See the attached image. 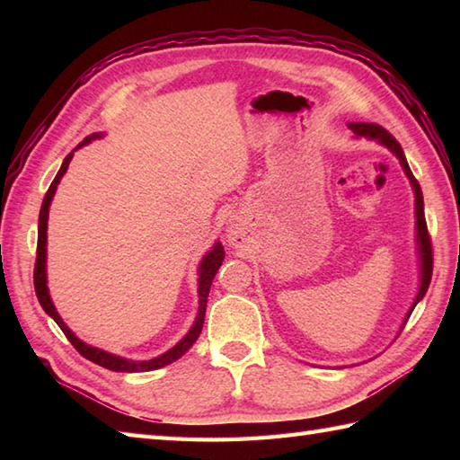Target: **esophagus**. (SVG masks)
<instances>
[{"mask_svg":"<svg viewBox=\"0 0 460 460\" xmlns=\"http://www.w3.org/2000/svg\"><path fill=\"white\" fill-rule=\"evenodd\" d=\"M229 241H231V245H239V243H241V231L239 229H231L229 231Z\"/></svg>","mask_w":460,"mask_h":460,"instance_id":"34e87169","label":"esophagus"}]
</instances>
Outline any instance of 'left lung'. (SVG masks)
Returning <instances> with one entry per match:
<instances>
[{"label":"left lung","instance_id":"8db88e82","mask_svg":"<svg viewBox=\"0 0 460 460\" xmlns=\"http://www.w3.org/2000/svg\"><path fill=\"white\" fill-rule=\"evenodd\" d=\"M348 128L354 132L356 140L366 138V140H374L381 146H385V148L399 160V164H402L407 180L413 188V195H415V241H417V257H419V290H417V296L413 300L411 308L407 310L402 328H399V332H402L407 318L411 316L413 308L423 300L425 292L429 288V282H431V275H433V251H431V239H429L427 223H425L423 191H421V185H419V181L413 178L411 170H409V164L405 160V154L402 150V146H399V142L385 128H381V126H377V124H367V122H349ZM399 332H397V334H399Z\"/></svg>","mask_w":460,"mask_h":460}]
</instances>
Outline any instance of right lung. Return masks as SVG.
Here are the masks:
<instances>
[{
  "label": "right lung",
  "instance_id": "add662e5",
  "mask_svg": "<svg viewBox=\"0 0 460 460\" xmlns=\"http://www.w3.org/2000/svg\"><path fill=\"white\" fill-rule=\"evenodd\" d=\"M102 132H94L91 136H86V138L76 146V148L66 155L63 160L61 170L55 175V180L51 183V188L45 193V199L41 205V211H39V235H37V262H35V272H33V282H35V292H37V298H39V305L43 306V310L47 312L49 316H51L57 326L63 330V334L66 336V340L71 341V344L76 348L81 356H84L86 359L94 361V364H99L106 369H112V371H126V374H138V371H152V369H160L164 366H170L172 361L180 359L185 351H188L193 344L195 340L199 338L201 334V328H203V320H205V308H208V296H209V288H211V282L217 275V270L221 267V262L225 259V251L223 245L219 241H215V245L205 252L203 259L199 261V267H198V316H195L191 328L188 330V334H185L178 344L173 348H170L168 351H164V354L155 356L152 359H128V358H122V356H116L111 354V351L101 349V348H94L91 344H86L81 338L75 336V332L68 328L63 318L58 316V312L53 305L51 295H49V287H47V221H49V208H51V201L55 198V191H57V185L61 181L63 175L66 173L68 164H71L75 152L83 148V146L91 144L96 138H102Z\"/></svg>",
  "mask_w": 460,
  "mask_h": 460
}]
</instances>
